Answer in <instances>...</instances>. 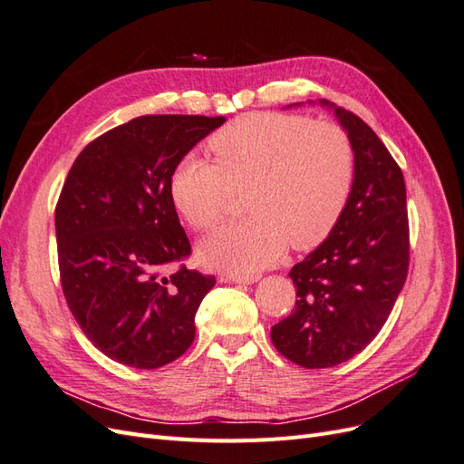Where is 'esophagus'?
<instances>
[{"label":"esophagus","instance_id":"1","mask_svg":"<svg viewBox=\"0 0 464 464\" xmlns=\"http://www.w3.org/2000/svg\"><path fill=\"white\" fill-rule=\"evenodd\" d=\"M227 278L237 285H254L261 278V275H227Z\"/></svg>","mask_w":464,"mask_h":464}]
</instances>
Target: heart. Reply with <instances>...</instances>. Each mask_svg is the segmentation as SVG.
I'll list each match as a JSON object with an SVG mask.
<instances>
[{
	"instance_id": "b5f03b06",
	"label": "heart",
	"mask_w": 464,
	"mask_h": 464,
	"mask_svg": "<svg viewBox=\"0 0 464 464\" xmlns=\"http://www.w3.org/2000/svg\"><path fill=\"white\" fill-rule=\"evenodd\" d=\"M215 164L198 154L170 176V199L195 230L227 215L244 191L249 217L224 224L201 244V259L249 275L273 265L286 246L304 251L325 242L354 186V149L343 128L305 116L247 114L210 135Z\"/></svg>"
}]
</instances>
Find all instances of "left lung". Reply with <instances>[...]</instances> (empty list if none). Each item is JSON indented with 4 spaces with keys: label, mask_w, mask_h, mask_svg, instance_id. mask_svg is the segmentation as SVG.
Instances as JSON below:
<instances>
[{
    "label": "left lung",
    "mask_w": 464,
    "mask_h": 464,
    "mask_svg": "<svg viewBox=\"0 0 464 464\" xmlns=\"http://www.w3.org/2000/svg\"><path fill=\"white\" fill-rule=\"evenodd\" d=\"M334 111L354 149L356 174L334 230L288 276L292 314L271 329L275 348L307 370L333 368L362 353L382 331L409 275V215L399 164L370 125Z\"/></svg>",
    "instance_id": "1"
}]
</instances>
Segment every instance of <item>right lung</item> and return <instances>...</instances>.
Instances as JSON below:
<instances>
[{
    "label": "right lung",
    "mask_w": 464,
    "mask_h": 464,
    "mask_svg": "<svg viewBox=\"0 0 464 464\" xmlns=\"http://www.w3.org/2000/svg\"><path fill=\"white\" fill-rule=\"evenodd\" d=\"M224 121L135 118L96 137L67 174L55 205L63 296L87 339L123 366L162 368L195 339V314L217 278L181 263L191 246L170 176Z\"/></svg>",
    "instance_id": "add662e5"
}]
</instances>
